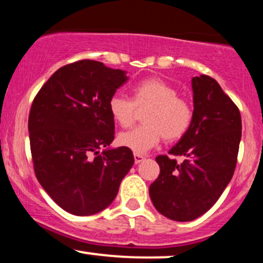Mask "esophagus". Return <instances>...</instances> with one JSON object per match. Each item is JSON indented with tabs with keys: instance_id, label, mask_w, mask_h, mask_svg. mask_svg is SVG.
<instances>
[{
	"instance_id": "esophagus-1",
	"label": "esophagus",
	"mask_w": 263,
	"mask_h": 263,
	"mask_svg": "<svg viewBox=\"0 0 263 263\" xmlns=\"http://www.w3.org/2000/svg\"><path fill=\"white\" fill-rule=\"evenodd\" d=\"M134 157H135V163H136V164H138V163H141L142 161H144V156L138 155V153H135Z\"/></svg>"
}]
</instances>
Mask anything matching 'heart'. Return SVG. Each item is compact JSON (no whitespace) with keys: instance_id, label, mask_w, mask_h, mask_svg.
<instances>
[{"instance_id":"b5f03b06","label":"heart","mask_w":263,"mask_h":263,"mask_svg":"<svg viewBox=\"0 0 263 263\" xmlns=\"http://www.w3.org/2000/svg\"><path fill=\"white\" fill-rule=\"evenodd\" d=\"M132 101L122 95H114L108 101V111L115 122L129 127L135 122L137 110L143 125L119 135V143L135 153H146L159 141L179 140L188 131L193 120V108L188 100L179 98L178 91L167 81L148 78L132 89Z\"/></svg>"}]
</instances>
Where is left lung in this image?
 <instances>
[{"instance_id":"1","label":"left lung","mask_w":263,"mask_h":263,"mask_svg":"<svg viewBox=\"0 0 263 263\" xmlns=\"http://www.w3.org/2000/svg\"><path fill=\"white\" fill-rule=\"evenodd\" d=\"M192 89V123L168 152L184 161L157 157L161 172L149 185L156 209L174 221H192L218 201L234 176L241 141L240 111L218 81L194 77Z\"/></svg>"}]
</instances>
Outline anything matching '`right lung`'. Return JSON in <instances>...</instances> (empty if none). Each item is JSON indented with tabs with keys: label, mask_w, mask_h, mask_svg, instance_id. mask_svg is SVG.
I'll use <instances>...</instances> for the list:
<instances>
[{
	"label": "right lung",
	"mask_w": 263,
	"mask_h": 263,
	"mask_svg": "<svg viewBox=\"0 0 263 263\" xmlns=\"http://www.w3.org/2000/svg\"><path fill=\"white\" fill-rule=\"evenodd\" d=\"M127 80L120 69L79 60L58 69L33 100L28 131L35 177L73 215L106 209L134 165L131 149L110 147L108 101Z\"/></svg>",
	"instance_id": "add662e5"
}]
</instances>
